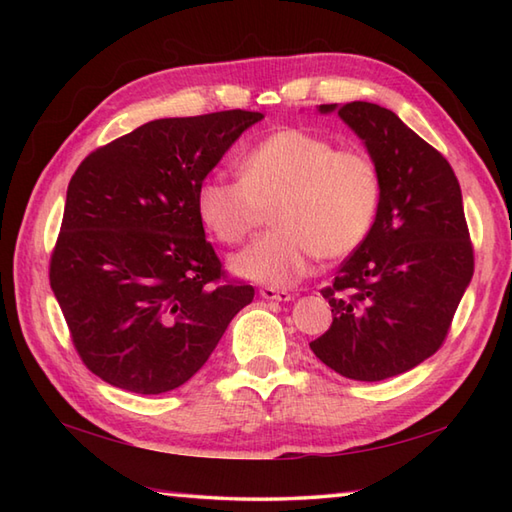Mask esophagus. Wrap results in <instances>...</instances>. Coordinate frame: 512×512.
Here are the masks:
<instances>
[{
    "instance_id": "obj_1",
    "label": "esophagus",
    "mask_w": 512,
    "mask_h": 512,
    "mask_svg": "<svg viewBox=\"0 0 512 512\" xmlns=\"http://www.w3.org/2000/svg\"><path fill=\"white\" fill-rule=\"evenodd\" d=\"M259 297L266 299V301H290L292 299L288 290H277L273 286H266V288L259 290Z\"/></svg>"
}]
</instances>
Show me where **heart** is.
Masks as SVG:
<instances>
[{"mask_svg": "<svg viewBox=\"0 0 512 512\" xmlns=\"http://www.w3.org/2000/svg\"><path fill=\"white\" fill-rule=\"evenodd\" d=\"M239 178L209 176L195 206L224 244H239L266 220L273 231L231 259L233 273L268 286L308 275L312 257L336 262L365 242L376 220L383 178L361 147H336L328 136L284 127L237 158Z\"/></svg>", "mask_w": 512, "mask_h": 512, "instance_id": "b5f03b06", "label": "heart"}]
</instances>
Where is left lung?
Segmentation results:
<instances>
[{
	"instance_id": "8db88e82",
	"label": "left lung",
	"mask_w": 512,
	"mask_h": 512,
	"mask_svg": "<svg viewBox=\"0 0 512 512\" xmlns=\"http://www.w3.org/2000/svg\"><path fill=\"white\" fill-rule=\"evenodd\" d=\"M339 112L383 178L365 242L321 295L330 330L310 350L336 374L376 383L440 350L473 277V244L460 182L438 149L376 103L319 105Z\"/></svg>"
}]
</instances>
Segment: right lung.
Instances as JSON below:
<instances>
[{
  "mask_svg": "<svg viewBox=\"0 0 512 512\" xmlns=\"http://www.w3.org/2000/svg\"><path fill=\"white\" fill-rule=\"evenodd\" d=\"M246 110L160 118L85 158L68 184L50 286L92 374L165 394L209 361L255 297L226 279L195 193L244 129Z\"/></svg>",
  "mask_w": 512,
  "mask_h": 512,
  "instance_id": "obj_1",
  "label": "right lung"
}]
</instances>
